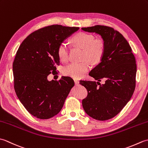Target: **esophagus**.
I'll list each match as a JSON object with an SVG mask.
<instances>
[{
  "mask_svg": "<svg viewBox=\"0 0 148 148\" xmlns=\"http://www.w3.org/2000/svg\"><path fill=\"white\" fill-rule=\"evenodd\" d=\"M74 83H75V84H79V81H78V79H74Z\"/></svg>",
  "mask_w": 148,
  "mask_h": 148,
  "instance_id": "1",
  "label": "esophagus"
}]
</instances>
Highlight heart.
<instances>
[{
	"instance_id": "b5f03b06",
	"label": "heart",
	"mask_w": 148,
	"mask_h": 148,
	"mask_svg": "<svg viewBox=\"0 0 148 148\" xmlns=\"http://www.w3.org/2000/svg\"><path fill=\"white\" fill-rule=\"evenodd\" d=\"M74 45L83 49L82 59H86L93 64L99 63L102 58L105 52V43L103 40L95 39L92 34L85 32H79L71 39ZM69 49L67 45L61 43L58 47L57 55L60 60L65 62L68 60ZM90 68L89 63L83 60L79 63L73 62L64 69L63 73L67 76L79 79L82 77Z\"/></svg>"
}]
</instances>
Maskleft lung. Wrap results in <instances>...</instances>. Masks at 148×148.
Instances as JSON below:
<instances>
[{
    "label": "left lung",
    "instance_id": "8db88e82",
    "mask_svg": "<svg viewBox=\"0 0 148 148\" xmlns=\"http://www.w3.org/2000/svg\"><path fill=\"white\" fill-rule=\"evenodd\" d=\"M81 29L99 34L105 43L100 63L89 73L98 81H80L88 91L82 101L83 108L93 119L108 120L117 115L133 95L136 82V58L127 40L112 28L95 25ZM102 79H106L102 85L99 83Z\"/></svg>",
    "mask_w": 148,
    "mask_h": 148
}]
</instances>
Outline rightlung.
I'll list each match as a JSON object with an SVG mask.
<instances>
[{
    "instance_id": "add662e5",
    "label": "right lung",
    "mask_w": 148,
    "mask_h": 148,
    "mask_svg": "<svg viewBox=\"0 0 148 148\" xmlns=\"http://www.w3.org/2000/svg\"><path fill=\"white\" fill-rule=\"evenodd\" d=\"M79 29L60 25L44 27L30 34L19 47L12 64L14 90L25 108L37 118L57 114L74 86L70 77L58 81L47 77L60 65L58 46Z\"/></svg>"
}]
</instances>
